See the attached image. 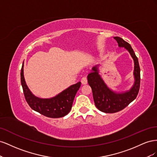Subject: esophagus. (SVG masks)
Masks as SVG:
<instances>
[{
	"instance_id": "obj_1",
	"label": "esophagus",
	"mask_w": 157,
	"mask_h": 157,
	"mask_svg": "<svg viewBox=\"0 0 157 157\" xmlns=\"http://www.w3.org/2000/svg\"><path fill=\"white\" fill-rule=\"evenodd\" d=\"M88 82V80H87V78L86 77H82L81 78V83L82 84H86Z\"/></svg>"
}]
</instances>
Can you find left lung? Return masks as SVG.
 Segmentation results:
<instances>
[{
	"label": "left lung",
	"instance_id": "left-lung-1",
	"mask_svg": "<svg viewBox=\"0 0 157 157\" xmlns=\"http://www.w3.org/2000/svg\"><path fill=\"white\" fill-rule=\"evenodd\" d=\"M119 47H124L129 53L134 62V83L128 91L118 92L113 91L104 82L99 74L98 65L92 69V72L88 75V82L92 88L95 105L99 111L106 113H114L122 110L134 100L138 94L140 87V68L138 59L129 43L122 38L114 37Z\"/></svg>",
	"mask_w": 157,
	"mask_h": 157
}]
</instances>
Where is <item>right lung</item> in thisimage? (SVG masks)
Wrapping results in <instances>:
<instances>
[{"mask_svg": "<svg viewBox=\"0 0 157 157\" xmlns=\"http://www.w3.org/2000/svg\"><path fill=\"white\" fill-rule=\"evenodd\" d=\"M21 84L25 100L33 110L49 118H60L65 116L72 108L75 95L81 82L71 85L55 97L42 99L36 97L27 87L23 75V63L21 69Z\"/></svg>", "mask_w": 157, "mask_h": 157, "instance_id": "obj_1", "label": "right lung"}]
</instances>
